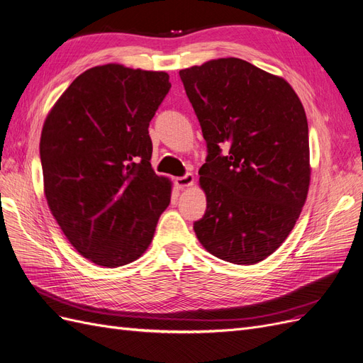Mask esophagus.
Returning a JSON list of instances; mask_svg holds the SVG:
<instances>
[{"label":"esophagus","instance_id":"34e87169","mask_svg":"<svg viewBox=\"0 0 363 363\" xmlns=\"http://www.w3.org/2000/svg\"><path fill=\"white\" fill-rule=\"evenodd\" d=\"M194 183H195V177L192 176V174H186V176L176 179V184L180 187V189H184V187H189Z\"/></svg>","mask_w":363,"mask_h":363}]
</instances>
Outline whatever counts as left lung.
Masks as SVG:
<instances>
[{
	"instance_id": "1",
	"label": "left lung",
	"mask_w": 363,
	"mask_h": 363,
	"mask_svg": "<svg viewBox=\"0 0 363 363\" xmlns=\"http://www.w3.org/2000/svg\"><path fill=\"white\" fill-rule=\"evenodd\" d=\"M180 79L208 149L198 172L207 210L194 223L196 238L226 262L259 264L284 242L307 201L306 110L283 77L238 57L180 69Z\"/></svg>"
}]
</instances>
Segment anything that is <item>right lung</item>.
Wrapping results in <instances>:
<instances>
[{"instance_id": "1", "label": "right lung", "mask_w": 363, "mask_h": 363, "mask_svg": "<svg viewBox=\"0 0 363 363\" xmlns=\"http://www.w3.org/2000/svg\"><path fill=\"white\" fill-rule=\"evenodd\" d=\"M171 88L165 71L86 69L43 125V187L64 235L92 264L118 268L150 245L172 183L155 174L149 123Z\"/></svg>"}]
</instances>
